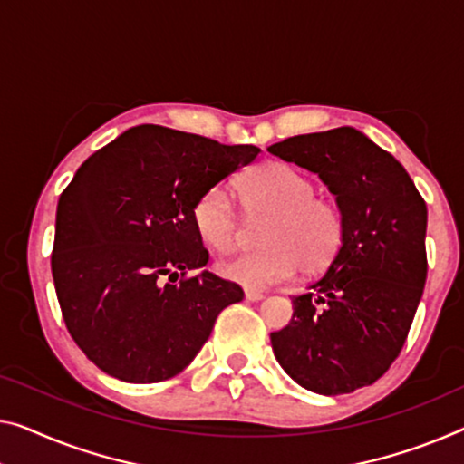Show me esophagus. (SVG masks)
<instances>
[{"instance_id": "34e87169", "label": "esophagus", "mask_w": 464, "mask_h": 464, "mask_svg": "<svg viewBox=\"0 0 464 464\" xmlns=\"http://www.w3.org/2000/svg\"><path fill=\"white\" fill-rule=\"evenodd\" d=\"M246 298L250 300V302H260L262 298H265V294L254 292V289H246Z\"/></svg>"}]
</instances>
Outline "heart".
<instances>
[{
  "instance_id": "1",
  "label": "heart",
  "mask_w": 464,
  "mask_h": 464,
  "mask_svg": "<svg viewBox=\"0 0 464 464\" xmlns=\"http://www.w3.org/2000/svg\"><path fill=\"white\" fill-rule=\"evenodd\" d=\"M239 198L247 212L271 214L262 231V250L223 260L220 273L247 289L287 281L304 271L327 268L343 244V217L334 202L316 198V185L294 166L266 162L246 172ZM191 220L206 246L227 252L237 244L241 223L229 193L208 189L193 204Z\"/></svg>"
}]
</instances>
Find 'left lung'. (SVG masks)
Listing matches in <instances>:
<instances>
[{
    "label": "left lung",
    "mask_w": 464,
    "mask_h": 464,
    "mask_svg": "<svg viewBox=\"0 0 464 464\" xmlns=\"http://www.w3.org/2000/svg\"><path fill=\"white\" fill-rule=\"evenodd\" d=\"M273 156L316 172L343 217L340 254L308 294L294 295L276 361L323 396L375 383L396 361L427 279V204L404 166L361 130L295 135Z\"/></svg>",
    "instance_id": "8db88e82"
}]
</instances>
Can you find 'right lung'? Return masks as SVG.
<instances>
[{
	"label": "right lung",
	"mask_w": 464,
	"mask_h": 464,
	"mask_svg": "<svg viewBox=\"0 0 464 464\" xmlns=\"http://www.w3.org/2000/svg\"><path fill=\"white\" fill-rule=\"evenodd\" d=\"M256 145L140 124L82 162L55 214L52 275L74 343L110 377L158 383L188 366L237 283L204 271L193 204Z\"/></svg>",
	"instance_id": "right-lung-1"
}]
</instances>
